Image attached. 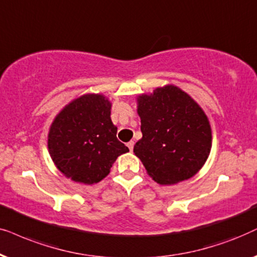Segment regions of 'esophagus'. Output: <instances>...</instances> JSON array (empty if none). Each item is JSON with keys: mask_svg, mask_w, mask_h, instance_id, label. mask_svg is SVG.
<instances>
[{"mask_svg": "<svg viewBox=\"0 0 257 257\" xmlns=\"http://www.w3.org/2000/svg\"><path fill=\"white\" fill-rule=\"evenodd\" d=\"M134 141H131V142H128L126 143V146H128V148H129V150H131V152H133V149H134Z\"/></svg>", "mask_w": 257, "mask_h": 257, "instance_id": "34e87169", "label": "esophagus"}]
</instances>
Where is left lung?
I'll use <instances>...</instances> for the list:
<instances>
[{"mask_svg":"<svg viewBox=\"0 0 257 257\" xmlns=\"http://www.w3.org/2000/svg\"><path fill=\"white\" fill-rule=\"evenodd\" d=\"M142 139L135 155L160 184L190 179L202 168L211 148L206 114L189 95L174 85L139 97Z\"/></svg>","mask_w":257,"mask_h":257,"instance_id":"obj_1","label":"left lung"}]
</instances>
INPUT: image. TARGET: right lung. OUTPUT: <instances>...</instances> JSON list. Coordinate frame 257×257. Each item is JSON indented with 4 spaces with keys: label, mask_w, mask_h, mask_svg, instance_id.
I'll return each mask as SVG.
<instances>
[{
    "label": "right lung",
    "mask_w": 257,
    "mask_h": 257,
    "mask_svg": "<svg viewBox=\"0 0 257 257\" xmlns=\"http://www.w3.org/2000/svg\"><path fill=\"white\" fill-rule=\"evenodd\" d=\"M110 102L96 94L83 95L67 105L54 119L48 148L54 163L75 182H100L116 159L129 152L116 138Z\"/></svg>",
    "instance_id": "obj_1"
}]
</instances>
